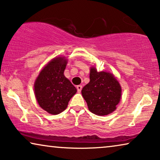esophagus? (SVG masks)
<instances>
[{"instance_id":"1","label":"esophagus","mask_w":160,"mask_h":160,"mask_svg":"<svg viewBox=\"0 0 160 160\" xmlns=\"http://www.w3.org/2000/svg\"><path fill=\"white\" fill-rule=\"evenodd\" d=\"M76 89H77V92L78 93H80L81 91H82V85H78L77 87H76Z\"/></svg>"}]
</instances>
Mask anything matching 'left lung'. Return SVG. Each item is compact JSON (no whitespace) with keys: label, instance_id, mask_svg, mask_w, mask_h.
I'll return each instance as SVG.
<instances>
[{"label":"left lung","instance_id":"left-lung-1","mask_svg":"<svg viewBox=\"0 0 160 160\" xmlns=\"http://www.w3.org/2000/svg\"><path fill=\"white\" fill-rule=\"evenodd\" d=\"M90 82L83 87L82 96L92 113L106 115L113 112L121 97V87L112 74L91 68Z\"/></svg>","mask_w":160,"mask_h":160}]
</instances>
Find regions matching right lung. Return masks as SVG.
Segmentation results:
<instances>
[{
	"instance_id": "add662e5",
	"label": "right lung",
	"mask_w": 160,
	"mask_h": 160,
	"mask_svg": "<svg viewBox=\"0 0 160 160\" xmlns=\"http://www.w3.org/2000/svg\"><path fill=\"white\" fill-rule=\"evenodd\" d=\"M67 63L64 58H56L44 68L37 78L34 93L44 110L58 115L65 110L77 90L63 74Z\"/></svg>"
}]
</instances>
